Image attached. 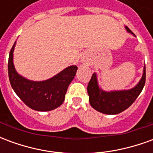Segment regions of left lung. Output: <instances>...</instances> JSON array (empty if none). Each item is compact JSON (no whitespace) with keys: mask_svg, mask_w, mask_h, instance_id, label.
<instances>
[{"mask_svg":"<svg viewBox=\"0 0 153 153\" xmlns=\"http://www.w3.org/2000/svg\"><path fill=\"white\" fill-rule=\"evenodd\" d=\"M127 31L133 32L126 26ZM134 34V33H133ZM146 81V67L143 69V74L140 82L134 88L127 91L120 92H104L97 85L96 74L93 73L89 83L88 84V93L89 96V102L93 108L99 112L107 115H115L124 111L131 106L141 93Z\"/></svg>","mask_w":153,"mask_h":153,"instance_id":"1","label":"left lung"}]
</instances>
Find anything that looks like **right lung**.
<instances>
[{
    "mask_svg": "<svg viewBox=\"0 0 153 153\" xmlns=\"http://www.w3.org/2000/svg\"><path fill=\"white\" fill-rule=\"evenodd\" d=\"M15 46V42L9 55L8 74L15 93L29 108L35 111H47L60 106L65 100L68 87L76 74V65L68 67L46 81H30L19 75L15 71L13 64Z\"/></svg>",
    "mask_w": 153,
    "mask_h": 153,
    "instance_id": "1",
    "label": "right lung"
}]
</instances>
